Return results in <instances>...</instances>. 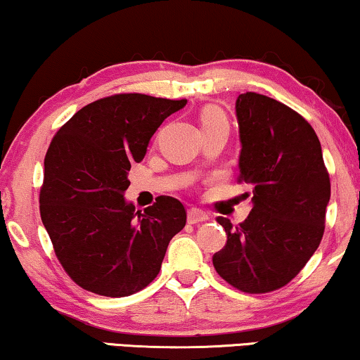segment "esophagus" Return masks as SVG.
<instances>
[{"instance_id": "obj_1", "label": "esophagus", "mask_w": 360, "mask_h": 360, "mask_svg": "<svg viewBox=\"0 0 360 360\" xmlns=\"http://www.w3.org/2000/svg\"><path fill=\"white\" fill-rule=\"evenodd\" d=\"M210 216L208 213H205L203 210H198V208H191L188 211V223L190 224H198V223H205V221H208Z\"/></svg>"}]
</instances>
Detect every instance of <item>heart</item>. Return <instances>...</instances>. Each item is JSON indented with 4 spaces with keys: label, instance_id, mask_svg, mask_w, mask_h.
<instances>
[{
    "label": "heart",
    "instance_id": "1",
    "mask_svg": "<svg viewBox=\"0 0 360 360\" xmlns=\"http://www.w3.org/2000/svg\"><path fill=\"white\" fill-rule=\"evenodd\" d=\"M200 122L201 129H210V127L216 126H228L224 112L216 106H206L200 112Z\"/></svg>",
    "mask_w": 360,
    "mask_h": 360
}]
</instances>
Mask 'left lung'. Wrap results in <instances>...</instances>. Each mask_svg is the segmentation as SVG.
<instances>
[{
	"mask_svg": "<svg viewBox=\"0 0 360 360\" xmlns=\"http://www.w3.org/2000/svg\"><path fill=\"white\" fill-rule=\"evenodd\" d=\"M239 184L252 186L248 219L213 255L221 278L244 293H269L300 274L324 234L331 181L316 132L302 115L259 93L238 96Z\"/></svg>",
	"mask_w": 360,
	"mask_h": 360,
	"instance_id": "left-lung-1",
	"label": "left lung"
}]
</instances>
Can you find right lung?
Masks as SVG:
<instances>
[{
  "label": "right lung",
  "mask_w": 360,
  "mask_h": 360,
  "mask_svg": "<svg viewBox=\"0 0 360 360\" xmlns=\"http://www.w3.org/2000/svg\"><path fill=\"white\" fill-rule=\"evenodd\" d=\"M185 105L120 93L83 106L53 136L39 208L58 262L83 290L121 298L146 288L185 228L176 198L159 196L144 211L124 200L131 164L144 159L157 127Z\"/></svg>",
  "instance_id": "obj_1"
}]
</instances>
